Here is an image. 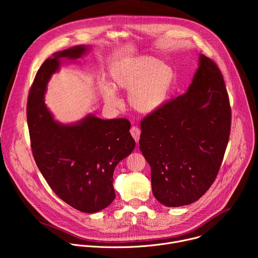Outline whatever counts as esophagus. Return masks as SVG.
Segmentation results:
<instances>
[{
	"label": "esophagus",
	"mask_w": 258,
	"mask_h": 258,
	"mask_svg": "<svg viewBox=\"0 0 258 258\" xmlns=\"http://www.w3.org/2000/svg\"><path fill=\"white\" fill-rule=\"evenodd\" d=\"M131 134L133 136V138L135 139V141L138 143L140 140V135H141V131L137 127V126H133L131 128Z\"/></svg>",
	"instance_id": "1"
}]
</instances>
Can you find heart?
<instances>
[{"instance_id": "1", "label": "heart", "mask_w": 258, "mask_h": 258, "mask_svg": "<svg viewBox=\"0 0 258 258\" xmlns=\"http://www.w3.org/2000/svg\"><path fill=\"white\" fill-rule=\"evenodd\" d=\"M110 85L101 84L104 102L116 107L119 99L115 90L128 91L127 101L135 111L150 115L166 103L174 84L173 69L158 59L140 56L122 59L109 69Z\"/></svg>"}]
</instances>
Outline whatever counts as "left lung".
I'll return each instance as SVG.
<instances>
[{
	"mask_svg": "<svg viewBox=\"0 0 258 258\" xmlns=\"http://www.w3.org/2000/svg\"><path fill=\"white\" fill-rule=\"evenodd\" d=\"M141 131L154 197L167 207L201 198L217 175L231 131L229 96L216 64L200 54L187 93L145 117Z\"/></svg>",
	"mask_w": 258,
	"mask_h": 258,
	"instance_id": "8db88e82",
	"label": "left lung"
}]
</instances>
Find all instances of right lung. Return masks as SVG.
I'll list each match as a JSON object with an SVG mask.
<instances>
[{
    "instance_id": "1",
    "label": "right lung",
    "mask_w": 258,
    "mask_h": 258,
    "mask_svg": "<svg viewBox=\"0 0 258 258\" xmlns=\"http://www.w3.org/2000/svg\"><path fill=\"white\" fill-rule=\"evenodd\" d=\"M91 47L79 45L56 52L36 72L27 101L32 154L55 194L82 212L95 213L115 199L113 172L135 149L125 118L102 119L88 114L64 124L45 104L48 83L61 63L84 57Z\"/></svg>"
}]
</instances>
